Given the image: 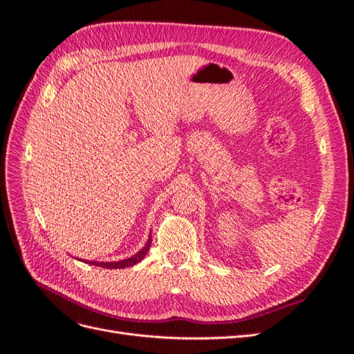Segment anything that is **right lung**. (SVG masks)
Returning a JSON list of instances; mask_svg holds the SVG:
<instances>
[{
    "mask_svg": "<svg viewBox=\"0 0 354 354\" xmlns=\"http://www.w3.org/2000/svg\"><path fill=\"white\" fill-rule=\"evenodd\" d=\"M151 247V236L148 238L147 244L144 245L142 250H140L138 253H136L135 256L129 257V259H124V260H120V261H86V263H91V265H95V266H100V268H106V269H123V268H129V266H133L138 263V261L142 260V257L148 253V250H150Z\"/></svg>",
    "mask_w": 354,
    "mask_h": 354,
    "instance_id": "right-lung-1",
    "label": "right lung"
}]
</instances>
